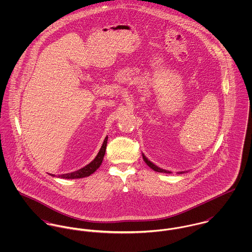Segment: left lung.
Returning a JSON list of instances; mask_svg holds the SVG:
<instances>
[{
	"label": "left lung",
	"instance_id": "1",
	"mask_svg": "<svg viewBox=\"0 0 252 252\" xmlns=\"http://www.w3.org/2000/svg\"><path fill=\"white\" fill-rule=\"evenodd\" d=\"M143 158H144V162L146 163V165L149 167V168H151L153 171H155V172H158V173H166V174H171V172L170 171H166V170H164V169H161V168H159V167H157L156 165H154L152 162H150L145 156H144V154H143ZM179 174H182V172H180Z\"/></svg>",
	"mask_w": 252,
	"mask_h": 252
}]
</instances>
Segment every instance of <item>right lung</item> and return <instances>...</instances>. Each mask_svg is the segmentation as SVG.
Segmentation results:
<instances>
[{
  "label": "right lung",
  "mask_w": 252,
  "mask_h": 252,
  "mask_svg": "<svg viewBox=\"0 0 252 252\" xmlns=\"http://www.w3.org/2000/svg\"><path fill=\"white\" fill-rule=\"evenodd\" d=\"M107 142H108V137H106L103 145L100 149V151L98 152L97 156L95 157V159L90 162L88 165H86L85 167L79 169L78 171L69 173V174H64V175H59L58 178L61 179H68V180H73V179H81V178H85V177H89L90 175H92L97 169H99V167L101 166L105 153H106V148H107ZM52 177H55V175H51Z\"/></svg>",
  "instance_id": "right-lung-1"
}]
</instances>
